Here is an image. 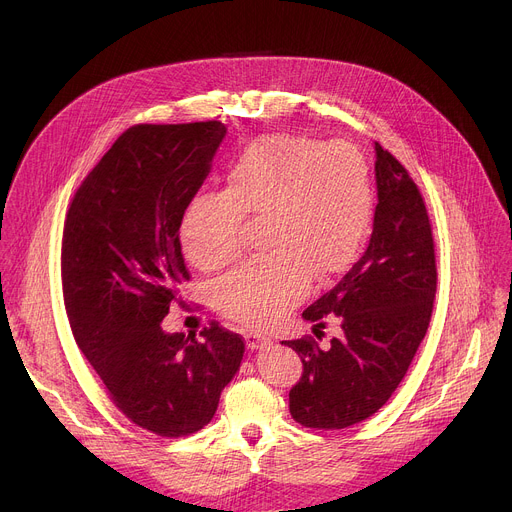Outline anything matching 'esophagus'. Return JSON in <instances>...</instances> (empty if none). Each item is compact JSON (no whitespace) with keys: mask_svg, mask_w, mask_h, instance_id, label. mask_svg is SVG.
Here are the masks:
<instances>
[{"mask_svg":"<svg viewBox=\"0 0 512 512\" xmlns=\"http://www.w3.org/2000/svg\"><path fill=\"white\" fill-rule=\"evenodd\" d=\"M245 342H247V346H249L251 350L267 348V346L271 344V340H269V338H265V336H261V334H253V332L245 334Z\"/></svg>","mask_w":512,"mask_h":512,"instance_id":"esophagus-1","label":"esophagus"}]
</instances>
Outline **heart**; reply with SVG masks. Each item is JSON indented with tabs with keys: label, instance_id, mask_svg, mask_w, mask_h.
<instances>
[{
	"label": "heart",
	"instance_id": "b5f03b06",
	"mask_svg": "<svg viewBox=\"0 0 512 512\" xmlns=\"http://www.w3.org/2000/svg\"><path fill=\"white\" fill-rule=\"evenodd\" d=\"M373 208L371 170L354 145L269 133L231 160L223 190L190 200L180 239L198 269H221L245 249L247 216L263 218L271 251L218 281L214 304L247 328H267L304 298L310 279L328 283L356 261Z\"/></svg>",
	"mask_w": 512,
	"mask_h": 512
}]
</instances>
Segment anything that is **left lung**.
<instances>
[{
    "label": "left lung",
    "instance_id": "8db88e82",
    "mask_svg": "<svg viewBox=\"0 0 512 512\" xmlns=\"http://www.w3.org/2000/svg\"><path fill=\"white\" fill-rule=\"evenodd\" d=\"M379 204L371 243L352 269L302 318L326 319L339 334L285 340L304 373L289 391V413L312 429H344L377 413L403 381L427 332L435 285V243L425 200L405 166L375 141Z\"/></svg>",
    "mask_w": 512,
    "mask_h": 512
}]
</instances>
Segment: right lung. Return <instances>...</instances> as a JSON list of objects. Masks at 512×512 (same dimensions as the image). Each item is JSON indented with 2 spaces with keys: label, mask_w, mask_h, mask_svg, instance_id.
<instances>
[{
  "label": "right lung",
  "mask_w": 512,
  "mask_h": 512,
  "mask_svg": "<svg viewBox=\"0 0 512 512\" xmlns=\"http://www.w3.org/2000/svg\"><path fill=\"white\" fill-rule=\"evenodd\" d=\"M225 133L221 121L129 127L64 218L60 277L72 336L115 407L162 437L212 419L245 352V340L214 320L198 336L160 326L190 281L184 210Z\"/></svg>",
  "instance_id": "add662e5"
}]
</instances>
